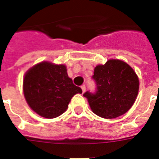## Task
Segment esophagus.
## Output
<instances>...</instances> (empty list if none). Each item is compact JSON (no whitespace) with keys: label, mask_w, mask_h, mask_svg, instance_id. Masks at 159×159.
Masks as SVG:
<instances>
[{"label":"esophagus","mask_w":159,"mask_h":159,"mask_svg":"<svg viewBox=\"0 0 159 159\" xmlns=\"http://www.w3.org/2000/svg\"><path fill=\"white\" fill-rule=\"evenodd\" d=\"M81 89H82V92L83 93H84V92L86 91V86H85V85H82V86H81Z\"/></svg>","instance_id":"1"}]
</instances>
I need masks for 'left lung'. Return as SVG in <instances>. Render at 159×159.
<instances>
[{
	"label": "left lung",
	"mask_w": 159,
	"mask_h": 159,
	"mask_svg": "<svg viewBox=\"0 0 159 159\" xmlns=\"http://www.w3.org/2000/svg\"><path fill=\"white\" fill-rule=\"evenodd\" d=\"M92 79L96 84L95 92H86L92 111L104 119L122 116L134 104L139 88L135 71L127 63L109 60L95 67Z\"/></svg>",
	"instance_id": "obj_1"
}]
</instances>
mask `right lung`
<instances>
[{"label":"right lung","mask_w":159,"mask_h":159,"mask_svg":"<svg viewBox=\"0 0 159 159\" xmlns=\"http://www.w3.org/2000/svg\"><path fill=\"white\" fill-rule=\"evenodd\" d=\"M23 90L29 107L47 119L62 115L73 95L82 93V89L68 77L65 65L48 62L36 64L26 72Z\"/></svg>","instance_id":"1"}]
</instances>
